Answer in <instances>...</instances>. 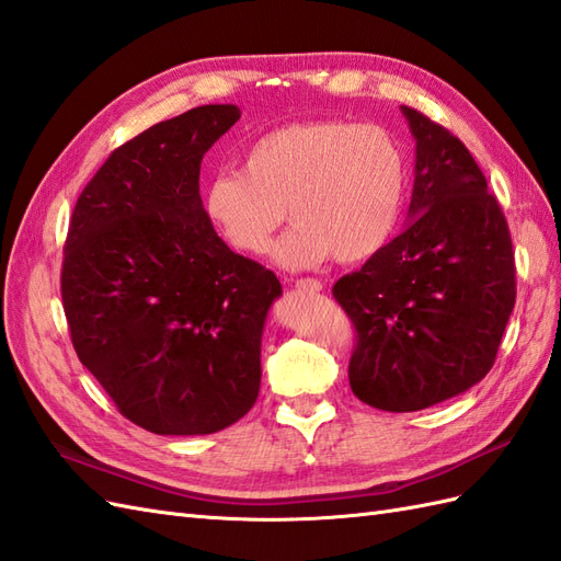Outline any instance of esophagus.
<instances>
[{
	"label": "esophagus",
	"instance_id": "esophagus-1",
	"mask_svg": "<svg viewBox=\"0 0 561 561\" xmlns=\"http://www.w3.org/2000/svg\"><path fill=\"white\" fill-rule=\"evenodd\" d=\"M295 288L302 293H321L323 283L319 278H299V280H295Z\"/></svg>",
	"mask_w": 561,
	"mask_h": 561
}]
</instances>
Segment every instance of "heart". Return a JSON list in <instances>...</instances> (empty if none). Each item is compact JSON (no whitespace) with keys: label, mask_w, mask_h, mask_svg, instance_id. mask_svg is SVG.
Instances as JSON below:
<instances>
[{"label":"heart","mask_w":561,"mask_h":561,"mask_svg":"<svg viewBox=\"0 0 561 561\" xmlns=\"http://www.w3.org/2000/svg\"><path fill=\"white\" fill-rule=\"evenodd\" d=\"M404 190L407 159L386 128L317 118L259 135L240 152V171L204 183L202 209L228 248L254 256L288 214L295 226L273 259L299 271L331 254L352 264L383 250Z\"/></svg>","instance_id":"1"}]
</instances>
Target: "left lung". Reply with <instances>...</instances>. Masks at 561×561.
Masks as SVG:
<instances>
[{
  "label": "left lung",
  "mask_w": 561,
  "mask_h": 561,
  "mask_svg": "<svg viewBox=\"0 0 561 561\" xmlns=\"http://www.w3.org/2000/svg\"><path fill=\"white\" fill-rule=\"evenodd\" d=\"M416 140L407 228L333 295L357 325L352 392L419 412L467 392L495 364L516 299L507 221L453 133L402 106Z\"/></svg>",
  "instance_id": "obj_1"
}]
</instances>
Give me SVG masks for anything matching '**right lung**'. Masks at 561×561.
Segmentation results:
<instances>
[{"instance_id": "add662e5", "label": "right lung", "mask_w": 561, "mask_h": 561, "mask_svg": "<svg viewBox=\"0 0 561 561\" xmlns=\"http://www.w3.org/2000/svg\"><path fill=\"white\" fill-rule=\"evenodd\" d=\"M238 118L236 104H204L121 145L68 226L61 297L78 359L157 435L224 431L262 383L280 280L216 236L199 197L202 159Z\"/></svg>"}]
</instances>
